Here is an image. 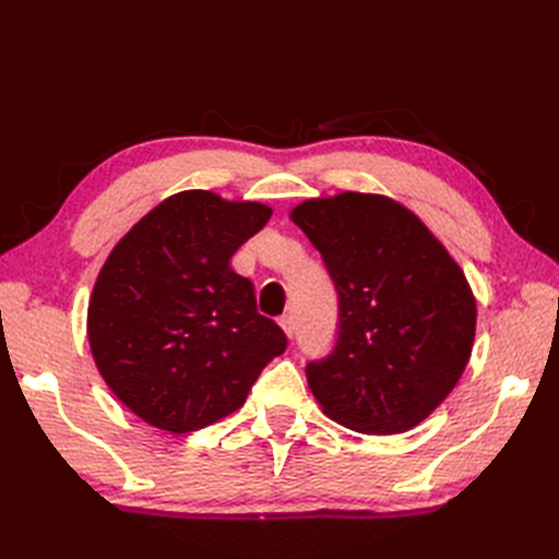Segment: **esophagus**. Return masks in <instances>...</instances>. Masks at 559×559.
<instances>
[{"mask_svg":"<svg viewBox=\"0 0 559 559\" xmlns=\"http://www.w3.org/2000/svg\"><path fill=\"white\" fill-rule=\"evenodd\" d=\"M280 326H282V331L289 335V337H294L296 335V324H294V317L292 314H282L280 317Z\"/></svg>","mask_w":559,"mask_h":559,"instance_id":"1","label":"esophagus"}]
</instances>
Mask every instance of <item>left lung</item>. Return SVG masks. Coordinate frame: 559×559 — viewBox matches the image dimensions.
<instances>
[{
	"label": "left lung",
	"instance_id": "left-lung-1",
	"mask_svg": "<svg viewBox=\"0 0 559 559\" xmlns=\"http://www.w3.org/2000/svg\"><path fill=\"white\" fill-rule=\"evenodd\" d=\"M292 222L321 253L337 292V337L306 366L329 417L361 433H403L462 378L476 298L448 249L396 200H306Z\"/></svg>",
	"mask_w": 559,
	"mask_h": 559
}]
</instances>
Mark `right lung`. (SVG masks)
<instances>
[{"label": "right lung", "mask_w": 559, "mask_h": 559, "mask_svg": "<svg viewBox=\"0 0 559 559\" xmlns=\"http://www.w3.org/2000/svg\"><path fill=\"white\" fill-rule=\"evenodd\" d=\"M273 210L181 191L142 216L99 270L88 306L95 366L128 408L173 433L235 413L286 335L259 314L230 257Z\"/></svg>", "instance_id": "add662e5"}]
</instances>
